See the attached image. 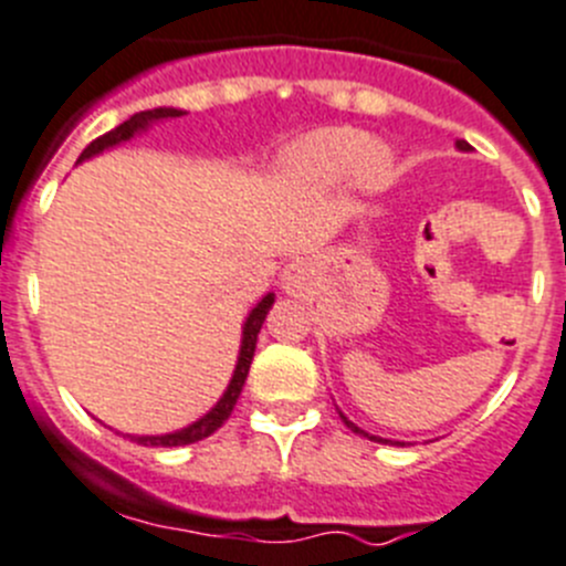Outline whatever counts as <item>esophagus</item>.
I'll return each mask as SVG.
<instances>
[{
    "instance_id": "34e87169",
    "label": "esophagus",
    "mask_w": 566,
    "mask_h": 566,
    "mask_svg": "<svg viewBox=\"0 0 566 566\" xmlns=\"http://www.w3.org/2000/svg\"><path fill=\"white\" fill-rule=\"evenodd\" d=\"M304 284H307V268H304V262H290L282 271V287L290 295H298L304 290Z\"/></svg>"
}]
</instances>
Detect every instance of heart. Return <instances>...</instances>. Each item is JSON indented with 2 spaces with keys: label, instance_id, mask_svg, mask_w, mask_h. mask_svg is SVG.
Segmentation results:
<instances>
[{
  "label": "heart",
  "instance_id": "heart-1",
  "mask_svg": "<svg viewBox=\"0 0 566 566\" xmlns=\"http://www.w3.org/2000/svg\"><path fill=\"white\" fill-rule=\"evenodd\" d=\"M282 170L301 187L326 189L357 176L363 184L385 181L390 172L388 153L371 145V136L357 128H318L304 134L282 153Z\"/></svg>",
  "mask_w": 566,
  "mask_h": 566
}]
</instances>
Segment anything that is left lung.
<instances>
[{
	"mask_svg": "<svg viewBox=\"0 0 566 566\" xmlns=\"http://www.w3.org/2000/svg\"><path fill=\"white\" fill-rule=\"evenodd\" d=\"M458 150H469V145H467V142H458ZM340 419L346 421V427H348V430H352V432H357V436H366L368 441H379V443H394V441H388V438H379V436H371V432L360 430V427H357L355 421H348L346 416H343V413H340ZM396 443H399V441H396ZM399 447H405V443H399Z\"/></svg>",
	"mask_w": 566,
	"mask_h": 566,
	"instance_id": "left-lung-1",
	"label": "left lung"
}]
</instances>
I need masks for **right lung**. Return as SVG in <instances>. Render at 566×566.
<instances>
[{
    "instance_id": "obj_1",
    "label": "right lung",
    "mask_w": 566,
    "mask_h": 566,
    "mask_svg": "<svg viewBox=\"0 0 566 566\" xmlns=\"http://www.w3.org/2000/svg\"><path fill=\"white\" fill-rule=\"evenodd\" d=\"M181 114H184L181 108L139 111V114H134L130 119H125L123 125H116L114 130H108V134H103L99 139H94L92 145L81 153V158H77V161H86V158L99 156L103 150H111V147L134 139L136 134H145L153 123H161V119H176V116H181ZM273 301H276V295L268 293L265 298L259 301L256 307L248 313L245 324H242L240 357H237L234 374H231V379H229V388L223 390V396H220L218 405H214L209 413L200 416L198 421H192V424L184 427V430L164 432V436H128L130 441L142 443V447H187V443L203 441V438H209L211 432L220 430V427L226 424V419L231 416V410H234L237 399H240L242 385H245V377H248V368H251V360H253V352H256V335H259V329H262V324H265L268 310L273 307Z\"/></svg>"
}]
</instances>
